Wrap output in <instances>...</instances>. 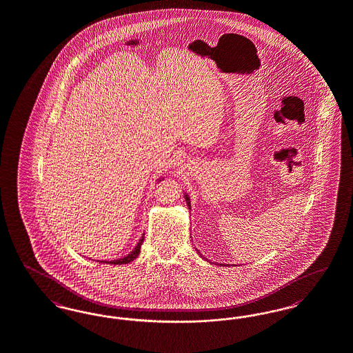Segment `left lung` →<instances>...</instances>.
Returning <instances> with one entry per match:
<instances>
[{
    "label": "left lung",
    "instance_id": "obj_1",
    "mask_svg": "<svg viewBox=\"0 0 353 353\" xmlns=\"http://www.w3.org/2000/svg\"><path fill=\"white\" fill-rule=\"evenodd\" d=\"M183 197H185V201H186V203H188V208H189V209H190V198H189V196H188V194H185V196H183ZM197 252H198V254H199V256H201V254H199V251H198V250H197Z\"/></svg>",
    "mask_w": 353,
    "mask_h": 353
}]
</instances>
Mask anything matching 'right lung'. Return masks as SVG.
<instances>
[{
	"label": "right lung",
	"mask_w": 353,
	"mask_h": 353,
	"mask_svg": "<svg viewBox=\"0 0 353 353\" xmlns=\"http://www.w3.org/2000/svg\"><path fill=\"white\" fill-rule=\"evenodd\" d=\"M161 181V180H160ZM143 240H144V236H141V240H139V243L137 244V247L130 252V254L125 256V257H122V259H118V260H112V261H102V263H106V264H114V265H119V264H128L130 261H132L134 259H137L138 257V254L141 252V244H143Z\"/></svg>",
	"instance_id": "obj_1"
}]
</instances>
